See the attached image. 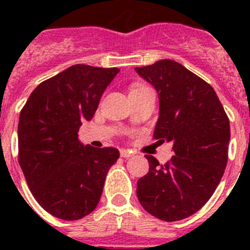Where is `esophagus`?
<instances>
[{
	"label": "esophagus",
	"instance_id": "obj_1",
	"mask_svg": "<svg viewBox=\"0 0 250 250\" xmlns=\"http://www.w3.org/2000/svg\"><path fill=\"white\" fill-rule=\"evenodd\" d=\"M134 152L131 150H127V149H120V155L121 158H130Z\"/></svg>",
	"mask_w": 250,
	"mask_h": 250
}]
</instances>
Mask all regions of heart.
Here are the masks:
<instances>
[{
    "label": "heart",
    "instance_id": "1",
    "mask_svg": "<svg viewBox=\"0 0 250 250\" xmlns=\"http://www.w3.org/2000/svg\"><path fill=\"white\" fill-rule=\"evenodd\" d=\"M143 89H147L146 86H141V85H138V86H134L131 89V91H138V90H143Z\"/></svg>",
    "mask_w": 250,
    "mask_h": 250
}]
</instances>
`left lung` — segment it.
<instances>
[{
	"label": "left lung",
	"instance_id": "left-lung-1",
	"mask_svg": "<svg viewBox=\"0 0 250 250\" xmlns=\"http://www.w3.org/2000/svg\"><path fill=\"white\" fill-rule=\"evenodd\" d=\"M135 71L159 95L154 138L171 141L175 152L164 165L145 155L149 173L138 180V199L159 219L182 220L210 199L224 174L229 119L213 87L182 63L160 60Z\"/></svg>",
	"mask_w": 250,
	"mask_h": 250
}]
</instances>
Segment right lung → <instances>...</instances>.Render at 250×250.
I'll return each mask as SVG.
<instances>
[{"mask_svg": "<svg viewBox=\"0 0 250 250\" xmlns=\"http://www.w3.org/2000/svg\"><path fill=\"white\" fill-rule=\"evenodd\" d=\"M119 71L74 65L40 83L21 110L19 163L35 199L59 219L77 220L94 210L120 156L115 147L83 145L77 134Z\"/></svg>", "mask_w": 250, "mask_h": 250, "instance_id": "obj_1", "label": "right lung"}]
</instances>
